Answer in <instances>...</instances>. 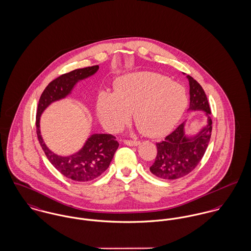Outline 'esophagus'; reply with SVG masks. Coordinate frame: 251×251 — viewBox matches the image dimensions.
<instances>
[{"instance_id":"34e87169","label":"esophagus","mask_w":251,"mask_h":251,"mask_svg":"<svg viewBox=\"0 0 251 251\" xmlns=\"http://www.w3.org/2000/svg\"><path fill=\"white\" fill-rule=\"evenodd\" d=\"M124 143L126 145H130V146H137L139 144V141L136 140H129V139H125Z\"/></svg>"}]
</instances>
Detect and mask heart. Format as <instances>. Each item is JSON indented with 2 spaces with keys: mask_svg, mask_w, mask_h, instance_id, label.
<instances>
[{
  "mask_svg": "<svg viewBox=\"0 0 251 251\" xmlns=\"http://www.w3.org/2000/svg\"><path fill=\"white\" fill-rule=\"evenodd\" d=\"M187 105L185 90L155 73L144 72L120 79L115 95L100 93L97 113L103 126L116 132L134 112L138 130L147 136L168 133L183 114Z\"/></svg>",
  "mask_w": 251,
  "mask_h": 251,
  "instance_id": "b5f03b06",
  "label": "heart"
}]
</instances>
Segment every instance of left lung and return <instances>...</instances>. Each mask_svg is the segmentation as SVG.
<instances>
[{
	"label": "left lung",
	"instance_id": "8db88e82",
	"mask_svg": "<svg viewBox=\"0 0 251 251\" xmlns=\"http://www.w3.org/2000/svg\"><path fill=\"white\" fill-rule=\"evenodd\" d=\"M187 78L190 86V109L203 110L208 116V125L199 135L186 137L183 122L162 141L155 143L157 153L150 171L163 179L179 178L192 172L201 160L211 137V110L206 95L197 80L190 75Z\"/></svg>",
	"mask_w": 251,
	"mask_h": 251
}]
</instances>
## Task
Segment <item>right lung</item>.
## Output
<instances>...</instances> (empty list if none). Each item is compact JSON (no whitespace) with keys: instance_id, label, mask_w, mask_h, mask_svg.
<instances>
[{"instance_id":"obj_1","label":"right lung","mask_w":251,"mask_h":251,"mask_svg":"<svg viewBox=\"0 0 251 251\" xmlns=\"http://www.w3.org/2000/svg\"><path fill=\"white\" fill-rule=\"evenodd\" d=\"M98 69V66L77 69L52 80L41 95L36 114V133L48 159L66 177L80 182L93 180L107 170L119 146L116 136L111 134L91 135L79 152L69 156H60L53 154L44 143L39 122L42 113L50 103L68 96L79 80L93 75Z\"/></svg>"}]
</instances>
